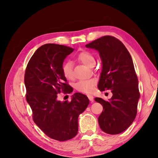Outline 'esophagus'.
Returning a JSON list of instances; mask_svg holds the SVG:
<instances>
[{
  "label": "esophagus",
  "instance_id": "esophagus-1",
  "mask_svg": "<svg viewBox=\"0 0 158 158\" xmlns=\"http://www.w3.org/2000/svg\"><path fill=\"white\" fill-rule=\"evenodd\" d=\"M88 98L90 101H91V102L93 101V95H90V94H89V95H87Z\"/></svg>",
  "mask_w": 158,
  "mask_h": 158
}]
</instances>
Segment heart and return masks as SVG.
I'll list each match as a JSON object with an SVG mask.
<instances>
[{
	"label": "heart",
	"mask_w": 158,
	"mask_h": 158,
	"mask_svg": "<svg viewBox=\"0 0 158 158\" xmlns=\"http://www.w3.org/2000/svg\"><path fill=\"white\" fill-rule=\"evenodd\" d=\"M77 59L89 67H93L95 64V58H94L93 54L86 50L79 53L78 55L77 56ZM61 71L63 75L67 79L71 80L73 79V65H72V63L71 61H66L63 64ZM97 81L94 79H83L76 83L75 88L79 92L85 94H91L93 93Z\"/></svg>",
	"instance_id": "obj_1"
}]
</instances>
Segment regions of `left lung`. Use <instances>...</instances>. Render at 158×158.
I'll return each instance as SVG.
<instances>
[{"mask_svg": "<svg viewBox=\"0 0 158 158\" xmlns=\"http://www.w3.org/2000/svg\"><path fill=\"white\" fill-rule=\"evenodd\" d=\"M85 46L98 50L102 61L98 89L112 93L109 101L94 98L103 106L98 118L99 127L109 134H120L131 125L137 114L139 92L132 57L122 42L112 35L101 37Z\"/></svg>", "mask_w": 158, "mask_h": 158, "instance_id": "left-lung-1", "label": "left lung"}]
</instances>
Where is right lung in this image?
<instances>
[{
  "instance_id": "obj_1",
  "label": "right lung",
  "mask_w": 158,
  "mask_h": 158,
  "mask_svg": "<svg viewBox=\"0 0 158 158\" xmlns=\"http://www.w3.org/2000/svg\"><path fill=\"white\" fill-rule=\"evenodd\" d=\"M73 50L63 45L44 44L30 58L24 74L26 99L34 122L46 136L61 142L76 136L78 116L89 103L87 97L79 93H75L71 101L58 100L59 93L73 91L61 67Z\"/></svg>"
}]
</instances>
